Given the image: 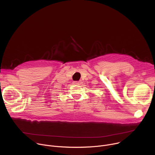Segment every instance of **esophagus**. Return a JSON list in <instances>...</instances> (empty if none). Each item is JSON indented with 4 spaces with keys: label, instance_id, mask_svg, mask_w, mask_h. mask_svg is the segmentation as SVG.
I'll use <instances>...</instances> for the list:
<instances>
[{
    "label": "esophagus",
    "instance_id": "34e87169",
    "mask_svg": "<svg viewBox=\"0 0 155 155\" xmlns=\"http://www.w3.org/2000/svg\"><path fill=\"white\" fill-rule=\"evenodd\" d=\"M82 81H74V84H76V85H80L82 84Z\"/></svg>",
    "mask_w": 155,
    "mask_h": 155
}]
</instances>
